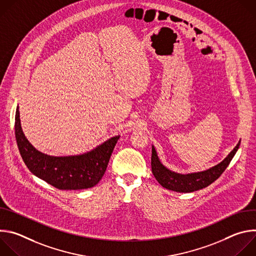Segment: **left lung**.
<instances>
[{"mask_svg": "<svg viewBox=\"0 0 256 256\" xmlns=\"http://www.w3.org/2000/svg\"><path fill=\"white\" fill-rule=\"evenodd\" d=\"M239 146L240 142L237 144L233 151L220 164H218L206 171L186 175L172 172L164 167L158 159L155 148L152 147V173L159 184L167 190L177 192H192L194 190H198L208 186L222 175V173L228 167L234 155L236 154Z\"/></svg>", "mask_w": 256, "mask_h": 256, "instance_id": "1", "label": "left lung"}]
</instances>
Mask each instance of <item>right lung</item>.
<instances>
[{
  "mask_svg": "<svg viewBox=\"0 0 256 256\" xmlns=\"http://www.w3.org/2000/svg\"><path fill=\"white\" fill-rule=\"evenodd\" d=\"M15 136L20 155L28 169L58 190H86L96 186L104 175L120 136L109 138L93 151L79 156L54 157L40 153L25 138L19 107L15 116Z\"/></svg>",
  "mask_w": 256,
  "mask_h": 256,
  "instance_id": "obj_1",
  "label": "right lung"
}]
</instances>
